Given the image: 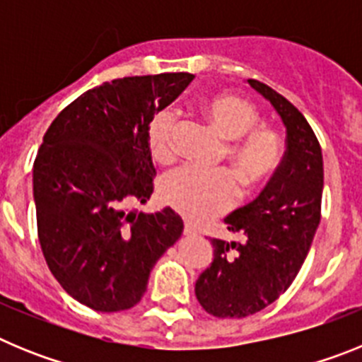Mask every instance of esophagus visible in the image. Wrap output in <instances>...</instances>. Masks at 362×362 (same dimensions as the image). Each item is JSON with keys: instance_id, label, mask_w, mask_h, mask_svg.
Returning a JSON list of instances; mask_svg holds the SVG:
<instances>
[{"instance_id": "esophagus-1", "label": "esophagus", "mask_w": 362, "mask_h": 362, "mask_svg": "<svg viewBox=\"0 0 362 362\" xmlns=\"http://www.w3.org/2000/svg\"><path fill=\"white\" fill-rule=\"evenodd\" d=\"M183 233H185V235H196V233H197V230L194 228V226H192V225H188V223H187V225H185V230H183Z\"/></svg>"}]
</instances>
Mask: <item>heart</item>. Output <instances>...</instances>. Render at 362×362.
Instances as JSON below:
<instances>
[{"instance_id":"b5f03b06","label":"heart","mask_w":362,"mask_h":362,"mask_svg":"<svg viewBox=\"0 0 362 362\" xmlns=\"http://www.w3.org/2000/svg\"><path fill=\"white\" fill-rule=\"evenodd\" d=\"M204 119L225 141L226 159L245 192H255L277 170L283 159V141L276 130L257 127L259 114L248 101L233 94H214L201 105ZM174 116L161 112L148 127V146L158 161L172 158L170 134ZM161 197L168 206L194 223H201L232 209L239 197L238 181L230 172L212 174L181 168L163 179Z\"/></svg>"}]
</instances>
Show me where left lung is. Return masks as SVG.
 I'll list each match as a JSON object with an SVG mask.
<instances>
[{
	"label": "left lung",
	"mask_w": 362,
	"mask_h": 362,
	"mask_svg": "<svg viewBox=\"0 0 362 362\" xmlns=\"http://www.w3.org/2000/svg\"><path fill=\"white\" fill-rule=\"evenodd\" d=\"M286 129V152L255 201L225 219L241 241L212 239L214 259L196 281V297L216 317H246L272 305L299 274L321 221L322 152L305 116L255 79Z\"/></svg>",
	"instance_id": "1"
}]
</instances>
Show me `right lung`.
Segmentation results:
<instances>
[{
  "mask_svg": "<svg viewBox=\"0 0 362 362\" xmlns=\"http://www.w3.org/2000/svg\"><path fill=\"white\" fill-rule=\"evenodd\" d=\"M192 74L114 79L86 90L52 121L32 170L37 235L65 292L98 312L129 310L150 270L183 233V219L130 210L153 190L148 124Z\"/></svg>",
  "mask_w": 362,
  "mask_h": 362,
  "instance_id": "obj_1",
  "label": "right lung"
}]
</instances>
